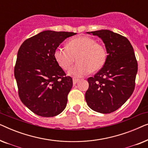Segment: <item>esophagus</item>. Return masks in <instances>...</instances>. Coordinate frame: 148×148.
Returning a JSON list of instances; mask_svg holds the SVG:
<instances>
[{
	"label": "esophagus",
	"mask_w": 148,
	"mask_h": 148,
	"mask_svg": "<svg viewBox=\"0 0 148 148\" xmlns=\"http://www.w3.org/2000/svg\"><path fill=\"white\" fill-rule=\"evenodd\" d=\"M78 81H79L78 79H75V78H73V84H74V85H75V84H76L78 82Z\"/></svg>",
	"instance_id": "esophagus-1"
}]
</instances>
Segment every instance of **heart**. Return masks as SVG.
<instances>
[{
	"instance_id": "1",
	"label": "heart",
	"mask_w": 148,
	"mask_h": 148,
	"mask_svg": "<svg viewBox=\"0 0 148 148\" xmlns=\"http://www.w3.org/2000/svg\"><path fill=\"white\" fill-rule=\"evenodd\" d=\"M107 56L106 47L88 36L75 38L68 42L67 47L60 46L54 51V58L63 70L69 69L77 60L78 62L69 71L75 77L98 71L104 66Z\"/></svg>"
}]
</instances>
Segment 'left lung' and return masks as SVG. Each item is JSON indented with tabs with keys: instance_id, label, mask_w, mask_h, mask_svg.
<instances>
[{
	"instance_id": "obj_1",
	"label": "left lung",
	"mask_w": 148,
	"mask_h": 148,
	"mask_svg": "<svg viewBox=\"0 0 148 148\" xmlns=\"http://www.w3.org/2000/svg\"><path fill=\"white\" fill-rule=\"evenodd\" d=\"M88 33L102 40L108 56L104 66L88 79L86 100L93 110L108 114L120 108L133 94L137 62L133 46L125 36L107 29Z\"/></svg>"
}]
</instances>
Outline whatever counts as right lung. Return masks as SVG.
<instances>
[{
    "label": "right lung",
    "mask_w": 148,
    "mask_h": 148,
    "mask_svg": "<svg viewBox=\"0 0 148 148\" xmlns=\"http://www.w3.org/2000/svg\"><path fill=\"white\" fill-rule=\"evenodd\" d=\"M74 32L46 30L28 38L18 50L14 74L23 104L38 116L61 113L73 86L72 78L58 65L54 51Z\"/></svg>",
    "instance_id": "1"
}]
</instances>
